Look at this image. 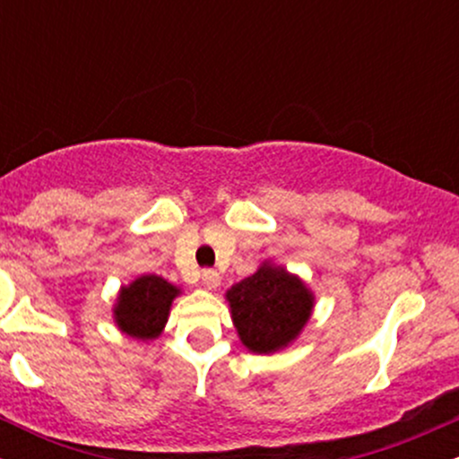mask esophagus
<instances>
[{
    "label": "esophagus",
    "mask_w": 459,
    "mask_h": 459,
    "mask_svg": "<svg viewBox=\"0 0 459 459\" xmlns=\"http://www.w3.org/2000/svg\"><path fill=\"white\" fill-rule=\"evenodd\" d=\"M220 282H222V278H220V273L215 270L203 272V284L209 289V291H215V289L220 287Z\"/></svg>",
    "instance_id": "34e87169"
}]
</instances>
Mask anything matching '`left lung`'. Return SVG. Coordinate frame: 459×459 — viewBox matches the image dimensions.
<instances>
[{"mask_svg": "<svg viewBox=\"0 0 459 459\" xmlns=\"http://www.w3.org/2000/svg\"><path fill=\"white\" fill-rule=\"evenodd\" d=\"M224 298L241 345L263 356L287 350L302 334L315 308L308 284L272 261H263Z\"/></svg>", "mask_w": 459, "mask_h": 459, "instance_id": "1", "label": "left lung"}]
</instances>
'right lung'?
<instances>
[{"instance_id":"right-lung-1","label":"right lung","mask_w":459,"mask_h":459,"mask_svg":"<svg viewBox=\"0 0 459 459\" xmlns=\"http://www.w3.org/2000/svg\"><path fill=\"white\" fill-rule=\"evenodd\" d=\"M178 296L181 289L177 284L155 273H142L118 289L112 308L114 324L123 334L142 343L155 341L166 328L172 302Z\"/></svg>"}]
</instances>
